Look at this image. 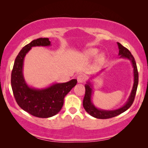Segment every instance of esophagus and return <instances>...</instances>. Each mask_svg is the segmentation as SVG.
Listing matches in <instances>:
<instances>
[{
  "label": "esophagus",
  "mask_w": 148,
  "mask_h": 148,
  "mask_svg": "<svg viewBox=\"0 0 148 148\" xmlns=\"http://www.w3.org/2000/svg\"><path fill=\"white\" fill-rule=\"evenodd\" d=\"M85 79H86V77H85V76H84V75L79 74L77 77V82H78V83H79V84L83 83V82L85 81Z\"/></svg>",
  "instance_id": "esophagus-1"
}]
</instances>
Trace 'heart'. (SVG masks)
Returning a JSON list of instances; mask_svg holds the SVG:
<instances>
[{"label":"heart","instance_id":"1","mask_svg":"<svg viewBox=\"0 0 148 148\" xmlns=\"http://www.w3.org/2000/svg\"><path fill=\"white\" fill-rule=\"evenodd\" d=\"M99 50L97 48H89L87 49L84 52V56L87 59H91L95 57L98 53ZM105 59L104 53H100L97 57V60L99 62H102Z\"/></svg>","mask_w":148,"mask_h":148}]
</instances>
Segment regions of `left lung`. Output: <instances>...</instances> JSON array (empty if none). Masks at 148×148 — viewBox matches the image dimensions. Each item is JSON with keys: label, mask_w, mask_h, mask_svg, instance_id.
Instances as JSON below:
<instances>
[{"label": "left lung", "mask_w": 148, "mask_h": 148, "mask_svg": "<svg viewBox=\"0 0 148 148\" xmlns=\"http://www.w3.org/2000/svg\"><path fill=\"white\" fill-rule=\"evenodd\" d=\"M117 46H118L119 48V54L118 56H120L119 58L122 59H126L129 60L131 61L132 68H133V76H134V82L133 86H132V88L131 90V94H130L129 97L126 102L124 104L123 106L119 108L115 109V110H103L100 109L95 106L93 102L92 101V95H93V84L90 80H88L86 82V85H85V88H86V94H85V97L83 101V106L86 111L91 116L95 117V118L98 119H108L112 118L115 116H118V115L123 113L124 112L128 110L131 105L133 103V101L134 100L135 95H136V92L137 90L138 84V70L136 62H135L134 58L133 56H132L131 52L129 51V49H127L126 47H125L122 46V45L117 42ZM104 70L100 71L97 74V75H99V74L101 73Z\"/></svg>", "instance_id": "left-lung-1"}]
</instances>
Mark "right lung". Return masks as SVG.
Returning a JSON list of instances; mask_svg holds the SVG:
<instances>
[{
	"label": "right lung",
	"mask_w": 148,
	"mask_h": 148,
	"mask_svg": "<svg viewBox=\"0 0 148 148\" xmlns=\"http://www.w3.org/2000/svg\"><path fill=\"white\" fill-rule=\"evenodd\" d=\"M47 38H40L24 46L17 55L11 76V86L17 104L35 117L48 118L59 113L66 95L77 84L76 79L65 83H53L43 88L29 86L23 75L24 59L32 47L50 46Z\"/></svg>",
	"instance_id": "1"
}]
</instances>
